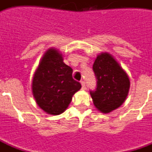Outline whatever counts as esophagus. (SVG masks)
Masks as SVG:
<instances>
[{"label":"esophagus","instance_id":"1","mask_svg":"<svg viewBox=\"0 0 152 152\" xmlns=\"http://www.w3.org/2000/svg\"><path fill=\"white\" fill-rule=\"evenodd\" d=\"M80 84H81V89H83V90H85V89H86V83H85V81H83V80H81L80 81Z\"/></svg>","mask_w":152,"mask_h":152}]
</instances>
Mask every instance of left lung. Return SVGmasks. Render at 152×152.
Wrapping results in <instances>:
<instances>
[{
    "instance_id": "obj_1",
    "label": "left lung",
    "mask_w": 152,
    "mask_h": 152,
    "mask_svg": "<svg viewBox=\"0 0 152 152\" xmlns=\"http://www.w3.org/2000/svg\"><path fill=\"white\" fill-rule=\"evenodd\" d=\"M93 70L97 88L90 90L96 108L108 113L121 107L127 98L130 81L127 73L108 53H101L96 58Z\"/></svg>"
}]
</instances>
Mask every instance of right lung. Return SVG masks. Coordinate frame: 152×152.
<instances>
[{"label": "right lung", "instance_id": "add662e5", "mask_svg": "<svg viewBox=\"0 0 152 152\" xmlns=\"http://www.w3.org/2000/svg\"><path fill=\"white\" fill-rule=\"evenodd\" d=\"M81 88L72 78V67L63 63L62 53L50 48L44 53L35 72L31 90L37 105L50 115L63 113L72 96Z\"/></svg>", "mask_w": 152, "mask_h": 152}]
</instances>
